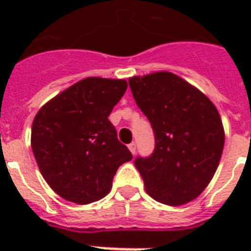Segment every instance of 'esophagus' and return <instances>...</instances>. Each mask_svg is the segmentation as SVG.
<instances>
[{"instance_id":"obj_1","label":"esophagus","mask_w":251,"mask_h":251,"mask_svg":"<svg viewBox=\"0 0 251 251\" xmlns=\"http://www.w3.org/2000/svg\"><path fill=\"white\" fill-rule=\"evenodd\" d=\"M129 150H130V152L133 153V155H135V151H137V145L134 143V142H131L129 145Z\"/></svg>"}]
</instances>
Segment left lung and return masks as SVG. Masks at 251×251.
Instances as JSON below:
<instances>
[{
	"label": "left lung",
	"mask_w": 251,
	"mask_h": 251,
	"mask_svg": "<svg viewBox=\"0 0 251 251\" xmlns=\"http://www.w3.org/2000/svg\"><path fill=\"white\" fill-rule=\"evenodd\" d=\"M129 86L155 135L153 152L134 160L146 191L168 206L190 202L210 183L222 157L224 130L218 109L172 73L134 76Z\"/></svg>",
	"instance_id": "1"
}]
</instances>
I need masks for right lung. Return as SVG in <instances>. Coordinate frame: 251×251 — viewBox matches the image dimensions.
<instances>
[{"label": "right lung", "mask_w": 251, "mask_h": 251, "mask_svg": "<svg viewBox=\"0 0 251 251\" xmlns=\"http://www.w3.org/2000/svg\"><path fill=\"white\" fill-rule=\"evenodd\" d=\"M126 88L124 79L91 76L37 112L31 130L33 156L61 198L76 204L104 198L118 167L133 159L108 120Z\"/></svg>", "instance_id": "1"}]
</instances>
